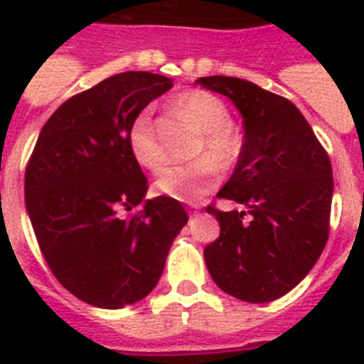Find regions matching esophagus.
<instances>
[{
    "label": "esophagus",
    "instance_id": "34e87169",
    "mask_svg": "<svg viewBox=\"0 0 364 364\" xmlns=\"http://www.w3.org/2000/svg\"><path fill=\"white\" fill-rule=\"evenodd\" d=\"M198 215V210H194V211H191V217H196Z\"/></svg>",
    "mask_w": 364,
    "mask_h": 364
}]
</instances>
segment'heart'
<instances>
[{
	"mask_svg": "<svg viewBox=\"0 0 364 364\" xmlns=\"http://www.w3.org/2000/svg\"><path fill=\"white\" fill-rule=\"evenodd\" d=\"M176 107L200 132H204L198 153L208 154L210 159L202 156L188 164L168 166L156 177L154 188L162 196L194 204L217 187L219 170L215 164L228 168L238 159V139L230 130L232 119L227 104L213 94L204 90H191L177 98ZM128 149L137 164L147 170L156 171L164 164V149L156 137L153 117L149 111H139L130 122Z\"/></svg>",
	"mask_w": 364,
	"mask_h": 364,
	"instance_id": "obj_1",
	"label": "heart"
}]
</instances>
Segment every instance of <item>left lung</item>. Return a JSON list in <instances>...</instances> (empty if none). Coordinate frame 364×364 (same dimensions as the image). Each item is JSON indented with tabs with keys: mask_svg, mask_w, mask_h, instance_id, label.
<instances>
[{
	"mask_svg": "<svg viewBox=\"0 0 364 364\" xmlns=\"http://www.w3.org/2000/svg\"><path fill=\"white\" fill-rule=\"evenodd\" d=\"M196 85L227 96L243 121L238 164L217 194L242 210L208 208L221 234L204 249L205 266L225 293L270 302L308 276L327 243L331 160L287 98L238 77H200Z\"/></svg>",
	"mask_w": 364,
	"mask_h": 364,
	"instance_id": "1",
	"label": "left lung"
}]
</instances>
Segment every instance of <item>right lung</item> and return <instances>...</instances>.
<instances>
[{"instance_id":"add662e5","label":"right lung","mask_w":364,"mask_h":364,"mask_svg":"<svg viewBox=\"0 0 364 364\" xmlns=\"http://www.w3.org/2000/svg\"><path fill=\"white\" fill-rule=\"evenodd\" d=\"M171 87L149 71L107 77L54 111L26 168V211L48 268L96 308L145 299L188 221L177 200H145L147 179L128 149L134 117ZM136 205V216L120 215Z\"/></svg>"}]
</instances>
